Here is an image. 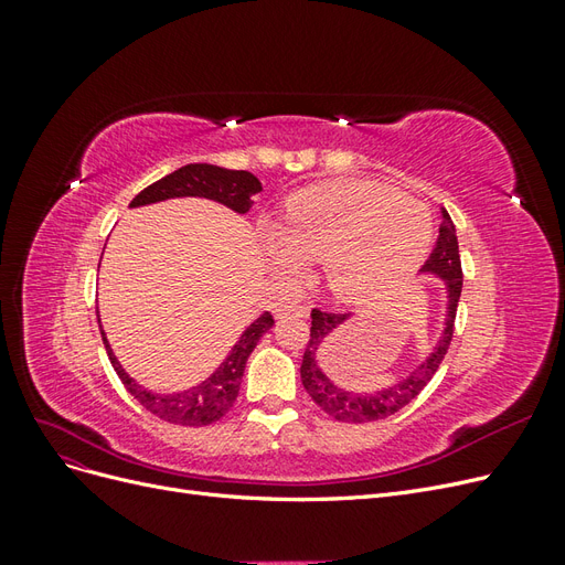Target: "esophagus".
<instances>
[{
	"label": "esophagus",
	"instance_id": "esophagus-1",
	"mask_svg": "<svg viewBox=\"0 0 565 565\" xmlns=\"http://www.w3.org/2000/svg\"><path fill=\"white\" fill-rule=\"evenodd\" d=\"M311 309L309 306H280V309H276V318H287V316H299V318H309Z\"/></svg>",
	"mask_w": 565,
	"mask_h": 565
}]
</instances>
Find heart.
I'll use <instances>...</instances> for the list:
<instances>
[{"mask_svg": "<svg viewBox=\"0 0 565 565\" xmlns=\"http://www.w3.org/2000/svg\"><path fill=\"white\" fill-rule=\"evenodd\" d=\"M434 221L424 202L396 188L341 179L289 198L280 228L262 233L273 270L297 278L306 262L322 259L332 295L349 303L380 299L422 266Z\"/></svg>", "mask_w": 565, "mask_h": 565, "instance_id": "heart-1", "label": "heart"}]
</instances>
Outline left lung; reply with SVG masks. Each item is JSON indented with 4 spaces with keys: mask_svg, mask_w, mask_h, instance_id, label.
<instances>
[{
    "mask_svg": "<svg viewBox=\"0 0 565 565\" xmlns=\"http://www.w3.org/2000/svg\"><path fill=\"white\" fill-rule=\"evenodd\" d=\"M422 276L440 280L446 306H443V322L436 341L431 344L419 363H415L405 374L393 382L377 388H349L334 382L320 365V351L339 328H344L353 320V316L344 313H311V339L306 344L301 361V384L306 393L328 413L330 417L349 424H365L374 419H384L396 415L409 401L417 398V393L431 382L443 358L448 353L455 313L461 295V262H459V243L457 231L448 212H443V224L438 228V243L424 264Z\"/></svg>",
    "mask_w": 565,
    "mask_h": 565,
    "instance_id": "obj_1",
    "label": "left lung"
}]
</instances>
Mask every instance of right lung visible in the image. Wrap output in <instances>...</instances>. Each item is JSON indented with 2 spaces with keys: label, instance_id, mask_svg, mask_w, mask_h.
Returning a JSON list of instances; mask_svg holds the SVG:
<instances>
[{
  "label": "right lung",
  "instance_id": "1",
  "mask_svg": "<svg viewBox=\"0 0 565 565\" xmlns=\"http://www.w3.org/2000/svg\"><path fill=\"white\" fill-rule=\"evenodd\" d=\"M256 193H262V181L249 172H243V169H224L216 164L193 162L143 188V191L129 202V207H146V204H156V202L174 200V198H204V200H214L218 204H224V207L243 216L252 210L254 204L252 198ZM98 324H100V316H98ZM270 328H273V316L268 311L256 316L247 324L245 332L237 337L228 355L218 363V367L210 374V377H204L202 382L181 391H152L136 382L122 367V363L117 361L104 328H100V337H104V344L117 377L122 380L127 391L146 409H150L156 417L172 424L207 426L218 422L233 407L237 391H241L247 358L252 355L256 341H259Z\"/></svg>",
  "mask_w": 565,
  "mask_h": 565
}]
</instances>
